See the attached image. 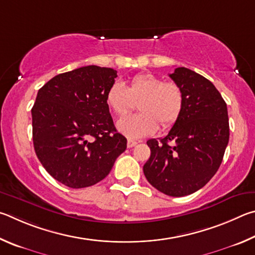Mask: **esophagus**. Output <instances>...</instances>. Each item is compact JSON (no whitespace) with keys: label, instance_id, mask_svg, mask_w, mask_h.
<instances>
[{"label":"esophagus","instance_id":"34e87169","mask_svg":"<svg viewBox=\"0 0 255 255\" xmlns=\"http://www.w3.org/2000/svg\"><path fill=\"white\" fill-rule=\"evenodd\" d=\"M136 144H137L136 141L131 140V139L128 140V148H133V146H135Z\"/></svg>","mask_w":255,"mask_h":255}]
</instances>
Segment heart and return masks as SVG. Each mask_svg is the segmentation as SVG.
<instances>
[{
	"mask_svg": "<svg viewBox=\"0 0 255 255\" xmlns=\"http://www.w3.org/2000/svg\"><path fill=\"white\" fill-rule=\"evenodd\" d=\"M140 112L121 119L118 128L125 135L139 139L175 124L184 110L185 96L176 83L163 82L153 74H139L124 85L113 84L106 93V104L113 114L123 116L136 103Z\"/></svg>",
	"mask_w": 255,
	"mask_h": 255,
	"instance_id": "1",
	"label": "heart"
}]
</instances>
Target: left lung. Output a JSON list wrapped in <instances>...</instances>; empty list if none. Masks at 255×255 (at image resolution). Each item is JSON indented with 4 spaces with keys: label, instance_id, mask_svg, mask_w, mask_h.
Listing matches in <instances>:
<instances>
[{
    "label": "left lung",
    "instance_id": "obj_1",
    "mask_svg": "<svg viewBox=\"0 0 255 255\" xmlns=\"http://www.w3.org/2000/svg\"><path fill=\"white\" fill-rule=\"evenodd\" d=\"M169 77L184 92V110L166 136L146 142L151 155L143 172L155 189L182 197L217 172L230 139L229 114L221 93L204 76L178 67Z\"/></svg>",
    "mask_w": 255,
    "mask_h": 255
}]
</instances>
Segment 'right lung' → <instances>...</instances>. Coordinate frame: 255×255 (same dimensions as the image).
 I'll return each instance as SVG.
<instances>
[{"instance_id": "obj_1", "label": "right lung", "mask_w": 255, "mask_h": 255, "mask_svg": "<svg viewBox=\"0 0 255 255\" xmlns=\"http://www.w3.org/2000/svg\"><path fill=\"white\" fill-rule=\"evenodd\" d=\"M116 73L80 67L55 76L38 92L31 110L35 154L49 175L70 188L104 179L127 149L106 104Z\"/></svg>"}]
</instances>
